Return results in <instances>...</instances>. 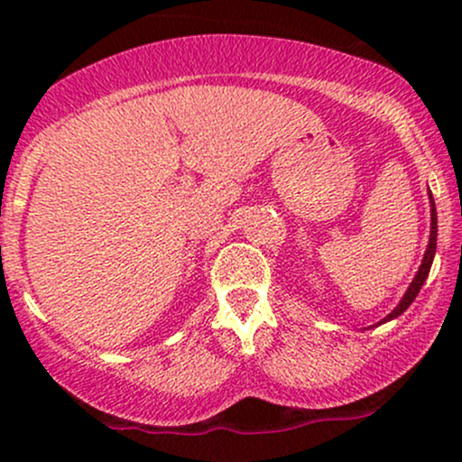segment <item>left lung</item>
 <instances>
[{"label":"left lung","instance_id":"1","mask_svg":"<svg viewBox=\"0 0 462 462\" xmlns=\"http://www.w3.org/2000/svg\"><path fill=\"white\" fill-rule=\"evenodd\" d=\"M428 199H430V238H428V247H426V252H423L421 264H419V269H417L415 278H412V282L408 284L406 293L402 295L400 304H397L395 309L391 310L383 321L375 323V326H383V323H386V321H393V319H397V317L402 315V312H406L408 306H411L412 301H415L419 291H421L423 282H426V280H428V273H430L434 254H437V206H434V198H432L430 189H428Z\"/></svg>","mask_w":462,"mask_h":462}]
</instances>
